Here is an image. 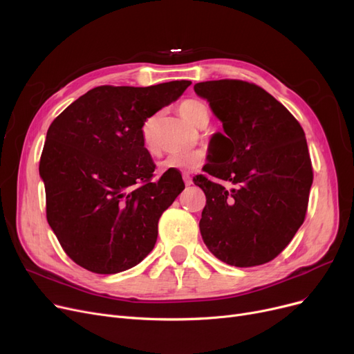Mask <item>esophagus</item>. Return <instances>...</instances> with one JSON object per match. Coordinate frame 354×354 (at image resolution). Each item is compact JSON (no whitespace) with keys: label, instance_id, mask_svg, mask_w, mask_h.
<instances>
[{"label":"esophagus","instance_id":"1","mask_svg":"<svg viewBox=\"0 0 354 354\" xmlns=\"http://www.w3.org/2000/svg\"><path fill=\"white\" fill-rule=\"evenodd\" d=\"M182 176H183V182H185V185H187V187L192 185V178H191V175H189V174H183Z\"/></svg>","mask_w":354,"mask_h":354}]
</instances>
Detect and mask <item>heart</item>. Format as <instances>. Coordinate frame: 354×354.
<instances>
[{
	"instance_id": "obj_1",
	"label": "heart",
	"mask_w": 354,
	"mask_h": 354,
	"mask_svg": "<svg viewBox=\"0 0 354 354\" xmlns=\"http://www.w3.org/2000/svg\"><path fill=\"white\" fill-rule=\"evenodd\" d=\"M179 113L191 124L196 127H204L209 121V111L208 106L198 101V100H187L179 105ZM155 124L156 117L147 118L142 126V142L145 149L149 153H156V143H155ZM205 151L204 150H192L188 153H176V155H169L165 158L159 167L162 172L167 171H189L201 166L205 162Z\"/></svg>"
}]
</instances>
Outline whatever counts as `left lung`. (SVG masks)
Listing matches in <instances>:
<instances>
[{
	"mask_svg": "<svg viewBox=\"0 0 354 354\" xmlns=\"http://www.w3.org/2000/svg\"><path fill=\"white\" fill-rule=\"evenodd\" d=\"M195 92L209 102L224 134L211 165L214 178H194L207 196L199 230L209 252L224 263L252 268L270 262L305 220L313 165L297 118L254 84L239 80L199 82Z\"/></svg>",
	"mask_w": 354,
	"mask_h": 354,
	"instance_id": "obj_1",
	"label": "left lung"
}]
</instances>
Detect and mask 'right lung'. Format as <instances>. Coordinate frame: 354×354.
<instances>
[{
  "label": "right lung",
  "mask_w": 354,
  "mask_h": 354,
  "mask_svg": "<svg viewBox=\"0 0 354 354\" xmlns=\"http://www.w3.org/2000/svg\"><path fill=\"white\" fill-rule=\"evenodd\" d=\"M189 85L97 86L53 120L39 165L46 217L76 265L118 273L155 248L160 215L185 185L174 171L153 179L142 126Z\"/></svg>",
  "instance_id": "add662e5"
}]
</instances>
